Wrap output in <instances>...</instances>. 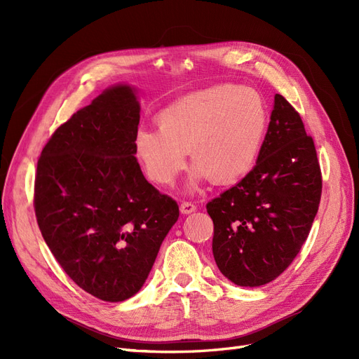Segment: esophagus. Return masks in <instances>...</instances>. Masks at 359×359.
<instances>
[{
  "label": "esophagus",
  "mask_w": 359,
  "mask_h": 359,
  "mask_svg": "<svg viewBox=\"0 0 359 359\" xmlns=\"http://www.w3.org/2000/svg\"><path fill=\"white\" fill-rule=\"evenodd\" d=\"M180 210H181L182 214H191V212L196 211V205H194L193 202L184 201V202L181 203V206H180Z\"/></svg>",
  "instance_id": "34e87169"
}]
</instances>
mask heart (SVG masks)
Wrapping results in <instances>:
<instances>
[{
    "mask_svg": "<svg viewBox=\"0 0 359 359\" xmlns=\"http://www.w3.org/2000/svg\"><path fill=\"white\" fill-rule=\"evenodd\" d=\"M268 107L250 86L215 85L189 94L161 109L156 128H139L135 154L145 175L170 187L186 168V151L194 163L189 189L205 180L229 184L253 168L268 128Z\"/></svg>",
    "mask_w": 359,
    "mask_h": 359,
    "instance_id": "heart-1",
    "label": "heart"
}]
</instances>
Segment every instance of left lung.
I'll list each match as a JSON object with an SVG mask.
<instances>
[{"mask_svg": "<svg viewBox=\"0 0 359 359\" xmlns=\"http://www.w3.org/2000/svg\"><path fill=\"white\" fill-rule=\"evenodd\" d=\"M322 173L299 114L276 94L256 166L206 203L212 255L224 277L256 287L276 280L297 257L319 210Z\"/></svg>", "mask_w": 359, "mask_h": 359, "instance_id": "left-lung-1", "label": "left lung"}]
</instances>
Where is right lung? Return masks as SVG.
<instances>
[{"instance_id": "right-lung-1", "label": "right lung", "mask_w": 359, "mask_h": 359, "mask_svg": "<svg viewBox=\"0 0 359 359\" xmlns=\"http://www.w3.org/2000/svg\"><path fill=\"white\" fill-rule=\"evenodd\" d=\"M139 112L135 88L111 86L53 132L37 161L40 232L74 283L107 302L144 286L180 217L135 157Z\"/></svg>"}]
</instances>
